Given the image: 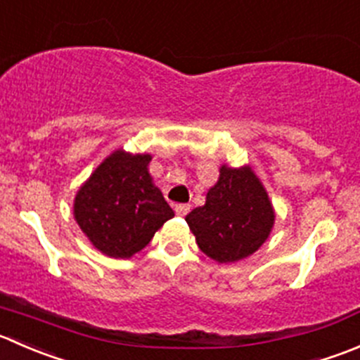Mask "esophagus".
Listing matches in <instances>:
<instances>
[{
    "label": "esophagus",
    "mask_w": 360,
    "mask_h": 360,
    "mask_svg": "<svg viewBox=\"0 0 360 360\" xmlns=\"http://www.w3.org/2000/svg\"><path fill=\"white\" fill-rule=\"evenodd\" d=\"M174 211H176L177 216H186L188 212H190V205H188V204H177L176 207H174Z\"/></svg>",
    "instance_id": "34e87169"
}]
</instances>
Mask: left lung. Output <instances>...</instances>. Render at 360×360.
<instances>
[{
	"label": "left lung",
	"instance_id": "left-lung-1",
	"mask_svg": "<svg viewBox=\"0 0 360 360\" xmlns=\"http://www.w3.org/2000/svg\"><path fill=\"white\" fill-rule=\"evenodd\" d=\"M276 219L273 202L251 165L219 167L205 204L186 216L202 253L218 264L253 255L271 236Z\"/></svg>",
	"mask_w": 360,
	"mask_h": 360
}]
</instances>
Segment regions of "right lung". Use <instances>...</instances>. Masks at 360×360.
I'll list each match as a JSON object with an SVG mask.
<instances>
[{"instance_id": "obj_1", "label": "right lung", "mask_w": 360, "mask_h": 360, "mask_svg": "<svg viewBox=\"0 0 360 360\" xmlns=\"http://www.w3.org/2000/svg\"><path fill=\"white\" fill-rule=\"evenodd\" d=\"M149 153H110L73 198V218L89 243L110 258L144 250L174 211L149 174Z\"/></svg>"}]
</instances>
